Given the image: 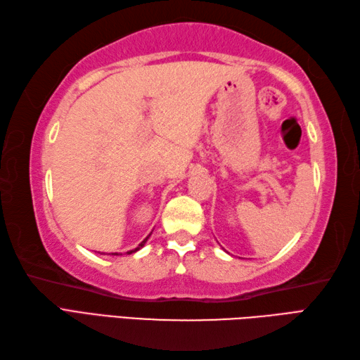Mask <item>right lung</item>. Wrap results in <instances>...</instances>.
I'll use <instances>...</instances> for the list:
<instances>
[{"mask_svg":"<svg viewBox=\"0 0 360 360\" xmlns=\"http://www.w3.org/2000/svg\"><path fill=\"white\" fill-rule=\"evenodd\" d=\"M149 236H150V234H149ZM149 236L148 238H146L143 242H141V244H139L136 248H135V250H130V252H127V255H130V253H135V252H138L139 250V248H141V247H144V244H146V240H148L149 239ZM112 255H121V253H112Z\"/></svg>","mask_w":360,"mask_h":360,"instance_id":"obj_1","label":"right lung"}]
</instances>
